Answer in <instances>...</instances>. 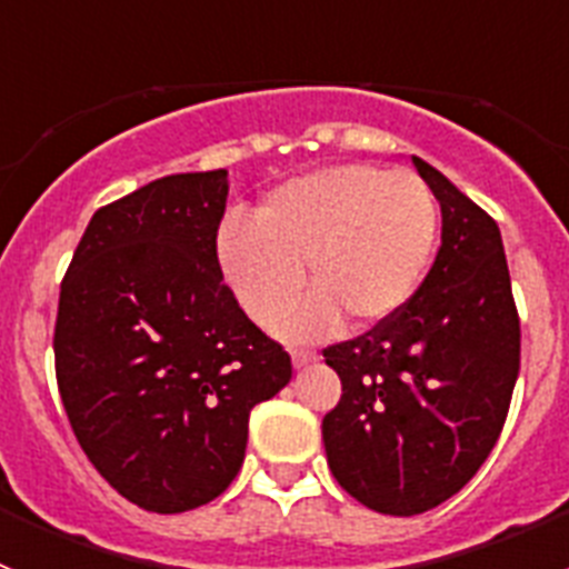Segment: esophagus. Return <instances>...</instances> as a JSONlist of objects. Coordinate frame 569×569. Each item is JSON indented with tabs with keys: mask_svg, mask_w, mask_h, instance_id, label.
Here are the masks:
<instances>
[{
	"mask_svg": "<svg viewBox=\"0 0 569 569\" xmlns=\"http://www.w3.org/2000/svg\"><path fill=\"white\" fill-rule=\"evenodd\" d=\"M316 359H319V356H316L313 350H293V367H296V370L313 365Z\"/></svg>",
	"mask_w": 569,
	"mask_h": 569,
	"instance_id": "esophagus-1",
	"label": "esophagus"
}]
</instances>
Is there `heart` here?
<instances>
[{
  "label": "heart",
  "mask_w": 569,
  "mask_h": 569,
  "mask_svg": "<svg viewBox=\"0 0 569 569\" xmlns=\"http://www.w3.org/2000/svg\"><path fill=\"white\" fill-rule=\"evenodd\" d=\"M439 233L433 190L416 173L333 164L279 184L256 222L228 219L216 261L241 310L270 325L296 301L310 268L313 293L279 325L290 341L336 333L341 310L379 325L419 290Z\"/></svg>",
  "instance_id": "1"
}]
</instances>
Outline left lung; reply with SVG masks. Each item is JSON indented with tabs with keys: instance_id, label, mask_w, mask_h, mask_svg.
Returning <instances> with one entry per match:
<instances>
[{
	"instance_id": "1",
	"label": "left lung",
	"mask_w": 569,
	"mask_h": 569,
	"mask_svg": "<svg viewBox=\"0 0 569 569\" xmlns=\"http://www.w3.org/2000/svg\"><path fill=\"white\" fill-rule=\"evenodd\" d=\"M441 204V248L413 299L325 350L341 379L321 421L328 465L356 501L419 516L476 476L507 419L521 330L499 224L413 156Z\"/></svg>"
}]
</instances>
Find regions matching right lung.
<instances>
[{
  "mask_svg": "<svg viewBox=\"0 0 569 569\" xmlns=\"http://www.w3.org/2000/svg\"><path fill=\"white\" fill-rule=\"evenodd\" d=\"M228 170L156 179L93 213L59 293L57 381L116 492L184 512L236 479L248 419L293 376L216 261Z\"/></svg>",
  "mask_w": 569,
  "mask_h": 569,
  "instance_id": "add662e5",
  "label": "right lung"
}]
</instances>
